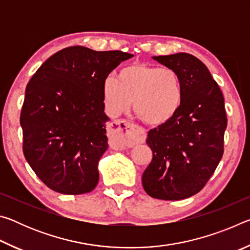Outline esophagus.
I'll use <instances>...</instances> for the list:
<instances>
[{"instance_id": "esophagus-1", "label": "esophagus", "mask_w": 250, "mask_h": 250, "mask_svg": "<svg viewBox=\"0 0 250 250\" xmlns=\"http://www.w3.org/2000/svg\"><path fill=\"white\" fill-rule=\"evenodd\" d=\"M132 130L136 131L134 136H130ZM110 143L124 149L125 146H133L146 140V131L140 126L126 120H115L109 125Z\"/></svg>"}]
</instances>
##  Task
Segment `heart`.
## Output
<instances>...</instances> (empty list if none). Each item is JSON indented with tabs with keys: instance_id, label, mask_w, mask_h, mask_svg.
<instances>
[{
	"instance_id": "b5f03b06",
	"label": "heart",
	"mask_w": 250,
	"mask_h": 250,
	"mask_svg": "<svg viewBox=\"0 0 250 250\" xmlns=\"http://www.w3.org/2000/svg\"><path fill=\"white\" fill-rule=\"evenodd\" d=\"M104 107L111 116L133 110L147 125H159L176 115L183 101V83L170 67L133 64L122 68L118 79L108 76L103 83Z\"/></svg>"
}]
</instances>
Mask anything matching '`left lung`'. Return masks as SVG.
I'll return each mask as SVG.
<instances>
[{"mask_svg": "<svg viewBox=\"0 0 250 250\" xmlns=\"http://www.w3.org/2000/svg\"><path fill=\"white\" fill-rule=\"evenodd\" d=\"M153 59L179 73L183 101L170 121L147 132L153 158L142 185L153 198L184 200L204 188L223 156L227 126L224 97L207 67L193 55Z\"/></svg>", "mask_w": 250, "mask_h": 250, "instance_id": "8db88e82", "label": "left lung"}]
</instances>
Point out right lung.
Listing matches in <instances>:
<instances>
[{
    "instance_id": "right-lung-1",
    "label": "right lung",
    "mask_w": 250,
    "mask_h": 250,
    "mask_svg": "<svg viewBox=\"0 0 250 250\" xmlns=\"http://www.w3.org/2000/svg\"><path fill=\"white\" fill-rule=\"evenodd\" d=\"M132 56L71 46L50 56L28 82L20 119L23 153L50 189L78 195L96 188L108 149L103 83Z\"/></svg>"
}]
</instances>
